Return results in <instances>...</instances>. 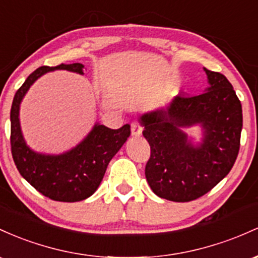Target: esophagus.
I'll use <instances>...</instances> for the list:
<instances>
[{"instance_id":"1","label":"esophagus","mask_w":258,"mask_h":258,"mask_svg":"<svg viewBox=\"0 0 258 258\" xmlns=\"http://www.w3.org/2000/svg\"><path fill=\"white\" fill-rule=\"evenodd\" d=\"M141 132H143V128L140 126L139 121L134 120L132 123V135L133 137H140Z\"/></svg>"}]
</instances>
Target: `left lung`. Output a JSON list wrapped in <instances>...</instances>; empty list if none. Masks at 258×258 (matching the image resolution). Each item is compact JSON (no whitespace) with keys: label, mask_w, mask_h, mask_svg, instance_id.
<instances>
[{"label":"left lung","mask_w":258,"mask_h":258,"mask_svg":"<svg viewBox=\"0 0 258 258\" xmlns=\"http://www.w3.org/2000/svg\"><path fill=\"white\" fill-rule=\"evenodd\" d=\"M210 86L198 96H176L169 105L140 117L151 147L147 183L162 199L196 200L233 168L240 149L242 108L229 80L205 68ZM200 125L203 141L194 145L183 128Z\"/></svg>","instance_id":"obj_1"}]
</instances>
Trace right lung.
Instances as JSON below:
<instances>
[{
    "label": "right lung",
    "mask_w": 258,
    "mask_h": 258,
    "mask_svg": "<svg viewBox=\"0 0 258 258\" xmlns=\"http://www.w3.org/2000/svg\"><path fill=\"white\" fill-rule=\"evenodd\" d=\"M57 69L84 74L82 63H62L57 67H40L29 75L14 95L11 108V150L20 175L37 191L54 201L77 202L96 191L109 161L129 138L130 125L109 129L96 123L82 143L60 155H45L31 150L20 129V102L41 75Z\"/></svg>",
    "instance_id": "obj_1"
}]
</instances>
